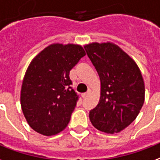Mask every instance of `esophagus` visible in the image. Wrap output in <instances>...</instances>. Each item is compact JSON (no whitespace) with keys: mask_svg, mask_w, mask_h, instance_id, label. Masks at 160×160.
<instances>
[{"mask_svg":"<svg viewBox=\"0 0 160 160\" xmlns=\"http://www.w3.org/2000/svg\"><path fill=\"white\" fill-rule=\"evenodd\" d=\"M91 94V89H88V91L86 92V93H84V94H82V97L83 98H86L88 95H89V94Z\"/></svg>","mask_w":160,"mask_h":160,"instance_id":"1","label":"esophagus"}]
</instances>
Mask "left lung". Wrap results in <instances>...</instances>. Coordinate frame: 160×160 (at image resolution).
Returning <instances> with one entry per match:
<instances>
[{
    "mask_svg": "<svg viewBox=\"0 0 160 160\" xmlns=\"http://www.w3.org/2000/svg\"><path fill=\"white\" fill-rule=\"evenodd\" d=\"M84 48L101 80L100 101L89 112V119L102 132H120L136 119L144 103L141 71L116 44L93 42Z\"/></svg>",
    "mask_w": 160,
    "mask_h": 160,
    "instance_id": "obj_1",
    "label": "left lung"
}]
</instances>
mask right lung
<instances>
[{
  "mask_svg": "<svg viewBox=\"0 0 160 160\" xmlns=\"http://www.w3.org/2000/svg\"><path fill=\"white\" fill-rule=\"evenodd\" d=\"M84 55L80 45L54 43L32 59L22 83L20 103L35 131L49 136L67 126L78 101L69 74Z\"/></svg>",
  "mask_w": 160,
  "mask_h": 160,
  "instance_id": "right-lung-1",
  "label": "right lung"
}]
</instances>
